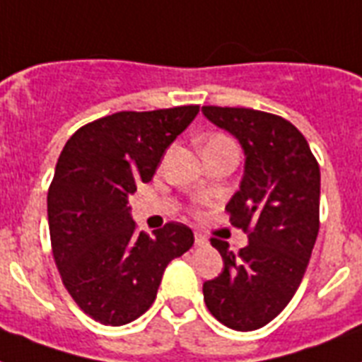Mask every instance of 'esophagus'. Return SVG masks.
<instances>
[{
  "label": "esophagus",
  "mask_w": 362,
  "mask_h": 362,
  "mask_svg": "<svg viewBox=\"0 0 362 362\" xmlns=\"http://www.w3.org/2000/svg\"><path fill=\"white\" fill-rule=\"evenodd\" d=\"M195 244H197V246H206L209 240H206V237H203L201 233H195Z\"/></svg>",
  "instance_id": "1"
}]
</instances>
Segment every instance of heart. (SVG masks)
Returning a JSON list of instances; mask_svg holds the SVG:
<instances>
[{"label":"heart","instance_id":"obj_1","mask_svg":"<svg viewBox=\"0 0 362 362\" xmlns=\"http://www.w3.org/2000/svg\"><path fill=\"white\" fill-rule=\"evenodd\" d=\"M226 142H233V141L231 139H227L226 135H212V136H209L206 141H204L203 148L212 146V144H226Z\"/></svg>","mask_w":362,"mask_h":362}]
</instances>
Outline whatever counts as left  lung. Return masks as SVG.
<instances>
[{
    "mask_svg": "<svg viewBox=\"0 0 362 362\" xmlns=\"http://www.w3.org/2000/svg\"><path fill=\"white\" fill-rule=\"evenodd\" d=\"M203 115L244 148V178L226 210L250 240L235 253L210 238L223 270L203 284L204 303L229 329L255 331L286 308L303 281L320 231V165L303 133L281 116L212 105Z\"/></svg>",
    "mask_w": 362,
    "mask_h": 362,
    "instance_id": "left-lung-1",
    "label": "left lung"
}]
</instances>
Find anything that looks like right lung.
Here are the masks:
<instances>
[{
    "instance_id": "obj_1",
    "label": "right lung",
    "mask_w": 362,
    "mask_h": 362,
    "mask_svg": "<svg viewBox=\"0 0 362 362\" xmlns=\"http://www.w3.org/2000/svg\"><path fill=\"white\" fill-rule=\"evenodd\" d=\"M197 112L199 105L116 112L82 125L59 153L47 199L54 261L73 300L103 325L141 317L165 267L193 246L178 221L153 237L136 231L127 199Z\"/></svg>"
}]
</instances>
